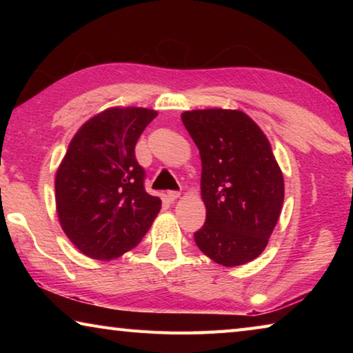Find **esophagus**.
<instances>
[{
    "mask_svg": "<svg viewBox=\"0 0 353 353\" xmlns=\"http://www.w3.org/2000/svg\"><path fill=\"white\" fill-rule=\"evenodd\" d=\"M166 198H168L170 202H174L176 199L181 198V193H179V191H168V193H166Z\"/></svg>",
    "mask_w": 353,
    "mask_h": 353,
    "instance_id": "esophagus-1",
    "label": "esophagus"
}]
</instances>
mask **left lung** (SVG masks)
Masks as SVG:
<instances>
[{"label": "left lung", "instance_id": "left-lung-1", "mask_svg": "<svg viewBox=\"0 0 353 353\" xmlns=\"http://www.w3.org/2000/svg\"><path fill=\"white\" fill-rule=\"evenodd\" d=\"M182 121L202 163L207 218L194 234L196 244L227 268L255 260L270 241L285 198L270 140L241 110H188Z\"/></svg>", "mask_w": 353, "mask_h": 353}]
</instances>
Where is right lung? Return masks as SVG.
Listing matches in <instances>:
<instances>
[{
	"label": "right lung",
	"instance_id": "1",
	"mask_svg": "<svg viewBox=\"0 0 353 353\" xmlns=\"http://www.w3.org/2000/svg\"><path fill=\"white\" fill-rule=\"evenodd\" d=\"M157 112L110 107L71 139L56 172V210L65 235L83 255L112 260L146 235L162 201L143 187L135 145Z\"/></svg>",
	"mask_w": 353,
	"mask_h": 353
}]
</instances>
